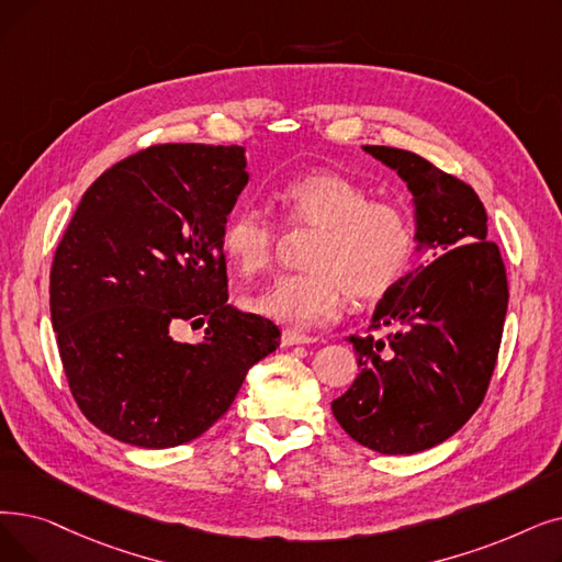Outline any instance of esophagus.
Wrapping results in <instances>:
<instances>
[{
  "instance_id": "1",
  "label": "esophagus",
  "mask_w": 562,
  "mask_h": 562,
  "mask_svg": "<svg viewBox=\"0 0 562 562\" xmlns=\"http://www.w3.org/2000/svg\"><path fill=\"white\" fill-rule=\"evenodd\" d=\"M280 341H282V347H296V345H312L314 337L296 333V330H284Z\"/></svg>"
}]
</instances>
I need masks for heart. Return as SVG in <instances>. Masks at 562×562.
<instances>
[{"mask_svg": "<svg viewBox=\"0 0 562 562\" xmlns=\"http://www.w3.org/2000/svg\"><path fill=\"white\" fill-rule=\"evenodd\" d=\"M284 223L312 234L303 257L305 273L284 276L246 299L263 319L291 328L333 322L349 294L376 301L397 284L413 255L408 217L393 204L372 202L358 181L316 169L289 181L280 192ZM278 246V225L263 211L243 206L223 229V252L243 276L263 271Z\"/></svg>", "mask_w": 562, "mask_h": 562, "instance_id": "obj_1", "label": "heart"}]
</instances>
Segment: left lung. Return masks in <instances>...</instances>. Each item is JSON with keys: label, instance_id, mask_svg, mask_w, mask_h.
<instances>
[{"label": "left lung", "instance_id": "1", "mask_svg": "<svg viewBox=\"0 0 562 562\" xmlns=\"http://www.w3.org/2000/svg\"><path fill=\"white\" fill-rule=\"evenodd\" d=\"M362 149L411 190L416 250L435 261L400 278L379 301L372 328L393 335L349 337L360 372L330 406L360 446L413 454L443 443L482 404L501 347L507 276L471 186L418 154Z\"/></svg>", "mask_w": 562, "mask_h": 562}]
</instances>
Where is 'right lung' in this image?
Returning <instances> with one entry per match:
<instances>
[{"instance_id": "obj_1", "label": "right lung", "mask_w": 562, "mask_h": 562, "mask_svg": "<svg viewBox=\"0 0 562 562\" xmlns=\"http://www.w3.org/2000/svg\"><path fill=\"white\" fill-rule=\"evenodd\" d=\"M246 149L158 144L82 194L50 271V316L80 411L137 448H175L223 418L280 330L227 303L223 229ZM210 326L198 346L168 326Z\"/></svg>"}]
</instances>
